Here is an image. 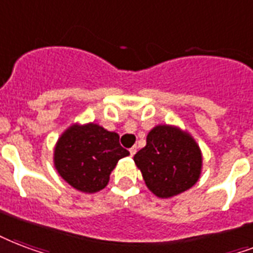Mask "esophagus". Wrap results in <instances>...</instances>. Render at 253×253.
<instances>
[{
	"label": "esophagus",
	"instance_id": "obj_1",
	"mask_svg": "<svg viewBox=\"0 0 253 253\" xmlns=\"http://www.w3.org/2000/svg\"><path fill=\"white\" fill-rule=\"evenodd\" d=\"M135 152H136V147H131L130 148V155H131V157H134Z\"/></svg>",
	"mask_w": 253,
	"mask_h": 253
}]
</instances>
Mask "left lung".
Listing matches in <instances>:
<instances>
[{"label":"left lung","instance_id":"obj_1","mask_svg":"<svg viewBox=\"0 0 253 253\" xmlns=\"http://www.w3.org/2000/svg\"><path fill=\"white\" fill-rule=\"evenodd\" d=\"M146 186L169 199L190 190L199 180L203 154L194 136L175 125H157L148 131L146 146L134 155Z\"/></svg>","mask_w":253,"mask_h":253}]
</instances>
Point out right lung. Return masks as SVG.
Wrapping results in <instances>:
<instances>
[{"label":"right lung","mask_w":253,"mask_h":253,"mask_svg":"<svg viewBox=\"0 0 253 253\" xmlns=\"http://www.w3.org/2000/svg\"><path fill=\"white\" fill-rule=\"evenodd\" d=\"M128 155L115 131L94 122L73 123L59 135L53 162L58 175L73 188L95 194L107 186L119 159Z\"/></svg>","instance_id":"add662e5"}]
</instances>
